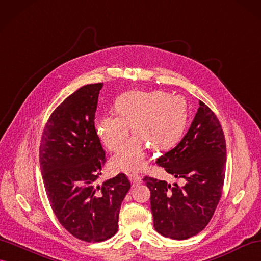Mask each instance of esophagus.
Here are the masks:
<instances>
[{
	"label": "esophagus",
	"mask_w": 261,
	"mask_h": 261,
	"mask_svg": "<svg viewBox=\"0 0 261 261\" xmlns=\"http://www.w3.org/2000/svg\"><path fill=\"white\" fill-rule=\"evenodd\" d=\"M128 178H129V180H130V182H132V185H133V187H135V186H138L139 184L142 182V177L139 176V175H136V174H130L129 176H128Z\"/></svg>",
	"instance_id": "esophagus-1"
}]
</instances>
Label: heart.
Here are the masks:
<instances>
[{
	"instance_id": "b5f03b06",
	"label": "heart",
	"mask_w": 261,
	"mask_h": 261,
	"mask_svg": "<svg viewBox=\"0 0 261 261\" xmlns=\"http://www.w3.org/2000/svg\"><path fill=\"white\" fill-rule=\"evenodd\" d=\"M118 115L100 117L96 129L101 142L111 151L123 147L129 137V126L137 137L133 138L112 160L117 170L139 171L146 165L145 144L156 150L170 147L178 141L187 120L185 100L165 93L130 92L115 103Z\"/></svg>"
}]
</instances>
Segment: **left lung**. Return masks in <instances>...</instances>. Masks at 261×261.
I'll use <instances>...</instances> for the list:
<instances>
[{
  "instance_id": "8db88e82",
  "label": "left lung",
  "mask_w": 261,
  "mask_h": 261,
  "mask_svg": "<svg viewBox=\"0 0 261 261\" xmlns=\"http://www.w3.org/2000/svg\"><path fill=\"white\" fill-rule=\"evenodd\" d=\"M156 164L179 186L145 176L150 190V208L157 232L184 240L200 232L211 221L222 194L226 141L217 116L199 100V109L186 135L176 147L157 158Z\"/></svg>"
}]
</instances>
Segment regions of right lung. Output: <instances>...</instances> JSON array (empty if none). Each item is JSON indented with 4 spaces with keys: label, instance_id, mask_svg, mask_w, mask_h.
<instances>
[{
    "label": "right lung",
    "instance_id": "obj_1",
    "mask_svg": "<svg viewBox=\"0 0 261 261\" xmlns=\"http://www.w3.org/2000/svg\"><path fill=\"white\" fill-rule=\"evenodd\" d=\"M103 83L69 95L50 114L40 145V166L50 207L65 229L80 240L99 243L118 229L122 201L130 188L125 174L96 185L106 162L95 129Z\"/></svg>",
    "mask_w": 261,
    "mask_h": 261
}]
</instances>
